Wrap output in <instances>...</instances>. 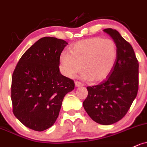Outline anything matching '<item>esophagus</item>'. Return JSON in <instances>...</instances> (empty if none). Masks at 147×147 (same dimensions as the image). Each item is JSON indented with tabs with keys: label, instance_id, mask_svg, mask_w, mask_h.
<instances>
[{
	"label": "esophagus",
	"instance_id": "34e87169",
	"mask_svg": "<svg viewBox=\"0 0 147 147\" xmlns=\"http://www.w3.org/2000/svg\"><path fill=\"white\" fill-rule=\"evenodd\" d=\"M82 86V84L80 83V82L75 81V86L76 87H80V86Z\"/></svg>",
	"mask_w": 147,
	"mask_h": 147
}]
</instances>
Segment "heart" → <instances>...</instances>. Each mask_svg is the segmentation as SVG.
<instances>
[{"label": "heart", "instance_id": "1", "mask_svg": "<svg viewBox=\"0 0 147 147\" xmlns=\"http://www.w3.org/2000/svg\"><path fill=\"white\" fill-rule=\"evenodd\" d=\"M70 53L60 55L62 73L73 78L83 66L82 78L99 82L105 80L113 69L117 58V46L114 40L100 37L91 38L76 42Z\"/></svg>", "mask_w": 147, "mask_h": 147}]
</instances>
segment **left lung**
Segmentation results:
<instances>
[{
    "label": "left lung",
    "mask_w": 147,
    "mask_h": 147,
    "mask_svg": "<svg viewBox=\"0 0 147 147\" xmlns=\"http://www.w3.org/2000/svg\"><path fill=\"white\" fill-rule=\"evenodd\" d=\"M117 46L116 64L109 75L97 86L87 87L88 94L83 105L94 121L111 125L124 117L136 98L139 84V63L132 45L118 31L103 30Z\"/></svg>",
    "instance_id": "left-lung-1"
}]
</instances>
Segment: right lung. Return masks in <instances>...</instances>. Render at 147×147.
Instances as JSON below:
<instances>
[{
	"label": "right lung",
	"mask_w": 147,
	"mask_h": 147,
	"mask_svg": "<svg viewBox=\"0 0 147 147\" xmlns=\"http://www.w3.org/2000/svg\"><path fill=\"white\" fill-rule=\"evenodd\" d=\"M68 45L54 37L39 39L24 53L12 76L13 113L26 127L43 131L59 116L64 96L74 81L59 71V58Z\"/></svg>",
	"instance_id": "right-lung-1"
}]
</instances>
